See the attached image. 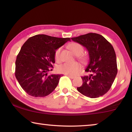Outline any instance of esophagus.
<instances>
[{
  "label": "esophagus",
  "mask_w": 132,
  "mask_h": 132,
  "mask_svg": "<svg viewBox=\"0 0 132 132\" xmlns=\"http://www.w3.org/2000/svg\"><path fill=\"white\" fill-rule=\"evenodd\" d=\"M66 76H68L69 78H70V79H74V78H75V77L73 76H70V75H67Z\"/></svg>",
  "instance_id": "34e87169"
}]
</instances>
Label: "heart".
<instances>
[{
    "instance_id": "obj_1",
    "label": "heart",
    "mask_w": 132,
    "mask_h": 132,
    "mask_svg": "<svg viewBox=\"0 0 132 132\" xmlns=\"http://www.w3.org/2000/svg\"><path fill=\"white\" fill-rule=\"evenodd\" d=\"M69 48L75 55L79 56L84 51V48L81 45L77 42H73L69 45ZM61 48H59L56 50L55 52V58L56 61H59L60 60V54H61ZM81 61H84L85 60L84 56L80 57ZM81 69V66L78 63H64L60 65L57 68V70L59 73H63L65 75L70 76L76 75Z\"/></svg>"
}]
</instances>
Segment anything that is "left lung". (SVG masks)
I'll return each mask as SVG.
<instances>
[{
  "instance_id": "left-lung-1",
  "label": "left lung",
  "mask_w": 132,
  "mask_h": 132,
  "mask_svg": "<svg viewBox=\"0 0 132 132\" xmlns=\"http://www.w3.org/2000/svg\"><path fill=\"white\" fill-rule=\"evenodd\" d=\"M71 39L86 48L89 54L85 71L91 74L81 77L83 82L77 88L78 91L91 98L104 95L111 88L118 72L117 57L112 45L103 36L96 33H88Z\"/></svg>"
}]
</instances>
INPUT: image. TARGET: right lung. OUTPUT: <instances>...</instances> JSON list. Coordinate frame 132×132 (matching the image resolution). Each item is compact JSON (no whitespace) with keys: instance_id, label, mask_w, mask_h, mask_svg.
Masks as SVG:
<instances>
[{"instance_id":"obj_1","label":"right lung","mask_w":132,"mask_h":132,"mask_svg":"<svg viewBox=\"0 0 132 132\" xmlns=\"http://www.w3.org/2000/svg\"><path fill=\"white\" fill-rule=\"evenodd\" d=\"M70 38L44 34L30 37L22 46L15 61V76L22 88L35 97L47 96L56 87L61 75L48 76L55 63L56 50Z\"/></svg>"}]
</instances>
